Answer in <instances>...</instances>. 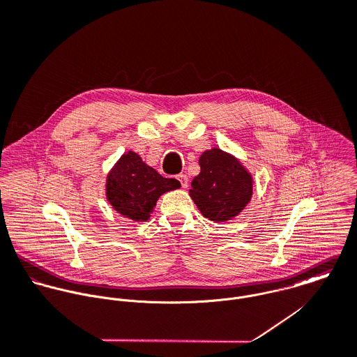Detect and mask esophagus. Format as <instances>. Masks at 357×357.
I'll return each instance as SVG.
<instances>
[{
  "label": "esophagus",
  "instance_id": "esophagus-1",
  "mask_svg": "<svg viewBox=\"0 0 357 357\" xmlns=\"http://www.w3.org/2000/svg\"><path fill=\"white\" fill-rule=\"evenodd\" d=\"M178 181L181 182V185H182V188H188L189 186V178H188V175H185V174H181V175H178Z\"/></svg>",
  "mask_w": 357,
  "mask_h": 357
}]
</instances>
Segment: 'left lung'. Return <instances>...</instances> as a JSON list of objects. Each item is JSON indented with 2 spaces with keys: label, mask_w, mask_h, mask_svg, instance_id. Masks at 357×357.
Wrapping results in <instances>:
<instances>
[{
  "label": "left lung",
  "mask_w": 357,
  "mask_h": 357,
  "mask_svg": "<svg viewBox=\"0 0 357 357\" xmlns=\"http://www.w3.org/2000/svg\"><path fill=\"white\" fill-rule=\"evenodd\" d=\"M200 174L192 181L189 196L200 213L214 222L238 217L253 196V176L239 158L218 147L203 151Z\"/></svg>",
  "instance_id": "obj_1"
}]
</instances>
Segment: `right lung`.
Returning a JSON list of instances; mask_svg holds the SVG:
<instances>
[{
    "label": "right lung",
    "mask_w": 357,
    "mask_h": 357,
    "mask_svg": "<svg viewBox=\"0 0 357 357\" xmlns=\"http://www.w3.org/2000/svg\"><path fill=\"white\" fill-rule=\"evenodd\" d=\"M179 188V181L161 176L130 150L123 153L109 169L105 197L118 214L136 222H146L160 196Z\"/></svg>",
    "instance_id": "obj_1"
}]
</instances>
